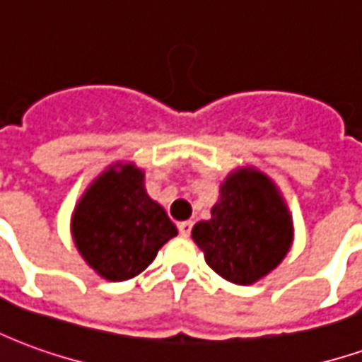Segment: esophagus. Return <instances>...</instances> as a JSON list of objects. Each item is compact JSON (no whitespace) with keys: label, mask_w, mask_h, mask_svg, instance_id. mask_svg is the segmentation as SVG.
<instances>
[{"label":"esophagus","mask_w":362,"mask_h":362,"mask_svg":"<svg viewBox=\"0 0 362 362\" xmlns=\"http://www.w3.org/2000/svg\"><path fill=\"white\" fill-rule=\"evenodd\" d=\"M192 221H182V223H178V233H180L182 236H189V233H192Z\"/></svg>","instance_id":"obj_1"}]
</instances>
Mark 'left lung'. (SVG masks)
I'll return each mask as SVG.
<instances>
[{
	"label": "left lung",
	"mask_w": 362,
	"mask_h": 362,
	"mask_svg": "<svg viewBox=\"0 0 362 362\" xmlns=\"http://www.w3.org/2000/svg\"><path fill=\"white\" fill-rule=\"evenodd\" d=\"M192 238L217 275L252 285L287 256L295 227L275 182L254 166H243L221 182L211 219L196 223Z\"/></svg>",
	"instance_id": "1"
}]
</instances>
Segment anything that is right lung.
Returning <instances> with one entry per match:
<instances>
[{"label":"right lung","mask_w":362,"mask_h":362,"mask_svg":"<svg viewBox=\"0 0 362 362\" xmlns=\"http://www.w3.org/2000/svg\"><path fill=\"white\" fill-rule=\"evenodd\" d=\"M176 235L165 207L147 194L145 173L134 163H116L98 174L71 215L75 248L106 281L139 275Z\"/></svg>","instance_id":"obj_1"}]
</instances>
